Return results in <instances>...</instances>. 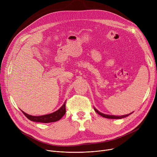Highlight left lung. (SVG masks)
Masks as SVG:
<instances>
[{
    "instance_id": "8db88e82",
    "label": "left lung",
    "mask_w": 157,
    "mask_h": 157,
    "mask_svg": "<svg viewBox=\"0 0 157 157\" xmlns=\"http://www.w3.org/2000/svg\"><path fill=\"white\" fill-rule=\"evenodd\" d=\"M94 108L95 109V111H96V113H97L98 114L101 115V117H104V118H109V119H121V118H125L127 117H128V115L131 114L132 113H131L130 114H125V115H122V116H114V115H109V114H104L102 113H101L100 111H98L95 107H94Z\"/></svg>"
}]
</instances>
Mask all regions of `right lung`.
<instances>
[{"label": "right lung", "mask_w": 157, "mask_h": 157, "mask_svg": "<svg viewBox=\"0 0 157 157\" xmlns=\"http://www.w3.org/2000/svg\"><path fill=\"white\" fill-rule=\"evenodd\" d=\"M22 113L25 115V117L30 120L35 122H40V123H52L55 122L60 120L63 115L65 114V102L62 105L61 108L57 111L42 116H32V115L28 114L21 111Z\"/></svg>", "instance_id": "1"}]
</instances>
